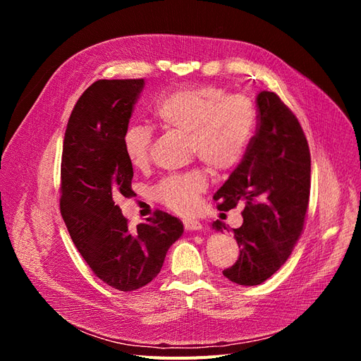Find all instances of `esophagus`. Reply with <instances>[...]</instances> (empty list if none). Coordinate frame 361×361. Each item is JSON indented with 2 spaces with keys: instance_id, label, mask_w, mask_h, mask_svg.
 Wrapping results in <instances>:
<instances>
[{
  "instance_id": "obj_1",
  "label": "esophagus",
  "mask_w": 361,
  "mask_h": 361,
  "mask_svg": "<svg viewBox=\"0 0 361 361\" xmlns=\"http://www.w3.org/2000/svg\"><path fill=\"white\" fill-rule=\"evenodd\" d=\"M183 226L187 231L190 232H194V231H202L203 228V224L199 221V220H185L183 221Z\"/></svg>"
}]
</instances>
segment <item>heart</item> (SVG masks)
Returning <instances> with one entry per match:
<instances>
[{"instance_id":"1","label":"heart","mask_w":361,"mask_h":361,"mask_svg":"<svg viewBox=\"0 0 361 361\" xmlns=\"http://www.w3.org/2000/svg\"><path fill=\"white\" fill-rule=\"evenodd\" d=\"M157 122L188 135V149L214 170H228L241 161L256 128V110L248 97L227 94L215 85L171 92L152 106ZM154 133L130 125L122 135V147L135 169L147 166ZM207 188L206 173L192 169L169 174L154 188L155 197L179 214H191Z\"/></svg>"}]
</instances>
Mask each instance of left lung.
I'll return each instance as SVG.
<instances>
[{
	"instance_id": "1",
	"label": "left lung",
	"mask_w": 361,
	"mask_h": 361,
	"mask_svg": "<svg viewBox=\"0 0 361 361\" xmlns=\"http://www.w3.org/2000/svg\"><path fill=\"white\" fill-rule=\"evenodd\" d=\"M257 130L243 161L214 194L218 209L244 204L241 227L232 228L239 245L224 277L256 286L280 269L302 232L310 195V150L298 118L272 92H260ZM212 228H228L220 220Z\"/></svg>"
}]
</instances>
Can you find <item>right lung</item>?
Masks as SVG:
<instances>
[{
  "label": "right lung",
  "mask_w": 361,
  "mask_h": 361,
  "mask_svg": "<svg viewBox=\"0 0 361 361\" xmlns=\"http://www.w3.org/2000/svg\"><path fill=\"white\" fill-rule=\"evenodd\" d=\"M145 80H99L73 106L64 134L60 211L75 247L108 286L129 292L146 286L183 233L176 216L155 211L135 232L116 204L130 197L134 170L122 135Z\"/></svg>",
  "instance_id": "1"
}]
</instances>
